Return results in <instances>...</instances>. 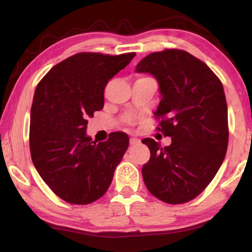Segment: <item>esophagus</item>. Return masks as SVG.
<instances>
[{
	"label": "esophagus",
	"mask_w": 252,
	"mask_h": 252,
	"mask_svg": "<svg viewBox=\"0 0 252 252\" xmlns=\"http://www.w3.org/2000/svg\"><path fill=\"white\" fill-rule=\"evenodd\" d=\"M138 143H140V140L139 139H136V138H131L130 139V144H131V146H135V144H138Z\"/></svg>",
	"instance_id": "34e87169"
}]
</instances>
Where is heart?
Wrapping results in <instances>:
<instances>
[{
	"label": "heart",
	"instance_id": "b5f03b06",
	"mask_svg": "<svg viewBox=\"0 0 252 252\" xmlns=\"http://www.w3.org/2000/svg\"><path fill=\"white\" fill-rule=\"evenodd\" d=\"M125 121H126V123H127V125L132 126V125H133V123H134V118L131 117V116H126V117L125 118Z\"/></svg>",
	"mask_w": 252,
	"mask_h": 252
}]
</instances>
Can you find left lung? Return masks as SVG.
I'll return each mask as SVG.
<instances>
[{"instance_id": "1", "label": "left lung", "mask_w": 252, "mask_h": 252, "mask_svg": "<svg viewBox=\"0 0 252 252\" xmlns=\"http://www.w3.org/2000/svg\"><path fill=\"white\" fill-rule=\"evenodd\" d=\"M135 71L151 73L159 82L157 129L172 140L164 148L153 139L142 140L151 153L142 167L143 181L150 193L165 203L191 201L212 181L227 153L228 108L222 83L201 60L178 49L147 55Z\"/></svg>"}]
</instances>
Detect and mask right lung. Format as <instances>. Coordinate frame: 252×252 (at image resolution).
Segmentation results:
<instances>
[{"mask_svg": "<svg viewBox=\"0 0 252 252\" xmlns=\"http://www.w3.org/2000/svg\"><path fill=\"white\" fill-rule=\"evenodd\" d=\"M134 57L76 53L37 84L30 123L31 158L43 181L66 202L88 204L101 198L126 151L125 132L96 143L85 131L88 118L103 108L106 83Z\"/></svg>", "mask_w": 252, "mask_h": 252, "instance_id": "1", "label": "right lung"}]
</instances>
